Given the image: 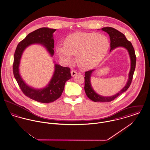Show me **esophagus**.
<instances>
[{
    "label": "esophagus",
    "mask_w": 150,
    "mask_h": 150,
    "mask_svg": "<svg viewBox=\"0 0 150 150\" xmlns=\"http://www.w3.org/2000/svg\"><path fill=\"white\" fill-rule=\"evenodd\" d=\"M77 74H78V72L76 71L75 70H72L71 71V76L72 77L75 76V75H76Z\"/></svg>",
    "instance_id": "obj_1"
}]
</instances>
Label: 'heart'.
Segmentation results:
<instances>
[{
  "instance_id": "b5f03b06",
  "label": "heart",
  "mask_w": 150,
  "mask_h": 150,
  "mask_svg": "<svg viewBox=\"0 0 150 150\" xmlns=\"http://www.w3.org/2000/svg\"><path fill=\"white\" fill-rule=\"evenodd\" d=\"M110 42L107 36L96 33L78 32L68 36L64 44H58L56 50L59 57L70 61L76 56L79 66L84 69L96 67L107 54Z\"/></svg>"
}]
</instances>
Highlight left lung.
<instances>
[{"label": "left lung", "instance_id": "8db88e82", "mask_svg": "<svg viewBox=\"0 0 150 150\" xmlns=\"http://www.w3.org/2000/svg\"><path fill=\"white\" fill-rule=\"evenodd\" d=\"M102 30L106 32L110 36L111 47L110 52L117 47H124L128 50L131 61L130 70L129 73L128 80L126 85L119 93H116V94L112 96L104 97L100 96L98 94L96 93L93 90L91 83V77L92 72L94 71V70H91L86 72L84 77V90L87 97L90 100H93L94 102H110L115 100L122 93L125 92L130 86L134 72L136 69V56L135 51L132 43L127 40L125 36L122 33H121V32L117 30L116 29L111 27L103 28H102Z\"/></svg>", "mask_w": 150, "mask_h": 150}]
</instances>
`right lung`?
<instances>
[{"mask_svg":"<svg viewBox=\"0 0 150 150\" xmlns=\"http://www.w3.org/2000/svg\"><path fill=\"white\" fill-rule=\"evenodd\" d=\"M56 29L42 28L29 34L18 43L14 54L13 71L14 78L23 94L32 100L41 103H50L59 98L64 89L65 83L71 78L70 69L54 64V72L49 84L42 89H35L28 86L19 72V66L24 50L33 44H40L52 57L54 54L53 34Z\"/></svg>","mask_w":150,"mask_h":150,"instance_id":"obj_1","label":"right lung"}]
</instances>
